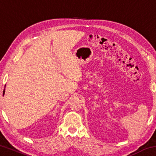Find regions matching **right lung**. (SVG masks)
<instances>
[{"instance_id": "add662e5", "label": "right lung", "mask_w": 156, "mask_h": 156, "mask_svg": "<svg viewBox=\"0 0 156 156\" xmlns=\"http://www.w3.org/2000/svg\"><path fill=\"white\" fill-rule=\"evenodd\" d=\"M5 94V89H4V91H3V94Z\"/></svg>"}]
</instances>
